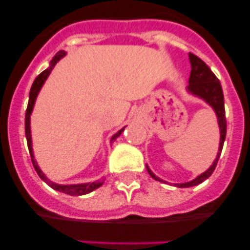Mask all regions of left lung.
<instances>
[{"label": "left lung", "instance_id": "1", "mask_svg": "<svg viewBox=\"0 0 250 250\" xmlns=\"http://www.w3.org/2000/svg\"><path fill=\"white\" fill-rule=\"evenodd\" d=\"M188 59H190L191 64V74L190 78H188V90L191 94L203 99L207 104L210 105L213 107V110L215 111L216 117H218L219 129H220V144H219L218 155H216V158L214 160L213 165L206 172L198 175L196 179H193V180L184 184H175V186H178V188H191V186H196L198 184L203 183L206 179H208L213 174L216 165H218L219 157H220L221 150H223L224 146V141H225L226 138L225 106H224V93L220 84V81L211 72V70L207 66L206 62L202 59H200L197 55L192 54V53H188ZM146 169H147L148 174L155 180L166 183V181H163L162 179H160L151 172L148 166H146Z\"/></svg>", "mask_w": 250, "mask_h": 250}]
</instances>
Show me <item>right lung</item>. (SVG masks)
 <instances>
[{"instance_id": "1", "label": "right lung", "mask_w": 250, "mask_h": 250, "mask_svg": "<svg viewBox=\"0 0 250 250\" xmlns=\"http://www.w3.org/2000/svg\"><path fill=\"white\" fill-rule=\"evenodd\" d=\"M65 54H66V53H65L64 50H59V52H58L57 54L54 55V58H53V59H52V62H50V66L48 67L47 70H44V71H42L41 74H40L39 76L36 77V80L34 81V83H32V87H31V89H30V94H29V104H27L26 113H25V135H26L27 147H29L30 156H31L32 165H34L35 170H36V173L39 174L40 178H41L42 180L44 181V183L48 184V185H49L50 188H54V190H57V191H59V192L66 193V195H71V196H82V195H87V193H89V192H92V191H94L95 188H100V186H102L103 184H104L105 179L103 178V179H100V180L93 181V183L76 184V185H59V184H55V183H53V181H50L49 179H48L47 176L44 175V173L42 172L41 169H40L39 165H37L36 160H35V157H34V150H32L31 129H30V116H31L32 110H34V105H35V102H36L37 95H39L40 89H41V88H42L43 83L46 82L47 77L49 76L50 71H52L53 67L55 66V64H57V62H59V60L62 59V58L64 57ZM123 130H125V127H123L121 130H118V132L116 133V134H113V137L111 138V140H110L111 143L117 139V138L120 137L121 134H122Z\"/></svg>"}]
</instances>
